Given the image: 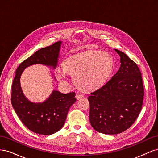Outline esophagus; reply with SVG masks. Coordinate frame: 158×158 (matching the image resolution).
<instances>
[{"instance_id":"obj_1","label":"esophagus","mask_w":158,"mask_h":158,"mask_svg":"<svg viewBox=\"0 0 158 158\" xmlns=\"http://www.w3.org/2000/svg\"><path fill=\"white\" fill-rule=\"evenodd\" d=\"M83 97H84V95L82 94H76V98L77 99L82 98Z\"/></svg>"}]
</instances>
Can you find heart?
<instances>
[{"label":"heart","instance_id":"1","mask_svg":"<svg viewBox=\"0 0 158 158\" xmlns=\"http://www.w3.org/2000/svg\"><path fill=\"white\" fill-rule=\"evenodd\" d=\"M113 60L107 52L88 51L84 53L65 60L63 69L66 73L73 74L76 85L84 90L97 89L105 82L113 69ZM58 79H64V74L56 71Z\"/></svg>","mask_w":158,"mask_h":158}]
</instances>
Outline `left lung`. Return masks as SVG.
<instances>
[{
  "instance_id": "1",
  "label": "left lung",
  "mask_w": 158,
  "mask_h": 158,
  "mask_svg": "<svg viewBox=\"0 0 158 158\" xmlns=\"http://www.w3.org/2000/svg\"><path fill=\"white\" fill-rule=\"evenodd\" d=\"M121 66L106 84L91 93L89 122L94 130L117 135L130 128L141 111L144 90L140 70L123 52Z\"/></svg>"
}]
</instances>
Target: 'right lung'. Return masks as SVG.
<instances>
[{
  "label": "right lung",
  "mask_w": 158,
  "mask_h": 158,
  "mask_svg": "<svg viewBox=\"0 0 158 158\" xmlns=\"http://www.w3.org/2000/svg\"><path fill=\"white\" fill-rule=\"evenodd\" d=\"M62 42L37 51L18 66L12 86L11 103L19 118L29 130L43 135H51L63 127L70 107L76 101V94H63L53 90L42 103H33L23 95L20 76L24 69L33 64H41L56 68Z\"/></svg>",
  "instance_id": "1"
}]
</instances>
